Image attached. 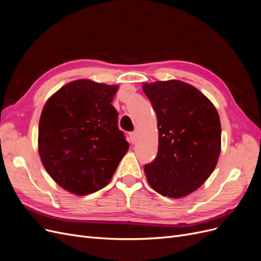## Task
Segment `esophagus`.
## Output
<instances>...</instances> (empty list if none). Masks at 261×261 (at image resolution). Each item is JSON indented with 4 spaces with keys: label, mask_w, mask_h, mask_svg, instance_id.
<instances>
[{
    "label": "esophagus",
    "mask_w": 261,
    "mask_h": 261,
    "mask_svg": "<svg viewBox=\"0 0 261 261\" xmlns=\"http://www.w3.org/2000/svg\"><path fill=\"white\" fill-rule=\"evenodd\" d=\"M130 140H131L132 144H134V143L137 142V140H138V132L137 131H133L130 133Z\"/></svg>",
    "instance_id": "34e87169"
}]
</instances>
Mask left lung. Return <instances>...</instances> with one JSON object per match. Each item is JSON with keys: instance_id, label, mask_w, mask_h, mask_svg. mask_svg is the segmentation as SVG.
Masks as SVG:
<instances>
[{"instance_id": "left-lung-1", "label": "left lung", "mask_w": 261, "mask_h": 261, "mask_svg": "<svg viewBox=\"0 0 261 261\" xmlns=\"http://www.w3.org/2000/svg\"><path fill=\"white\" fill-rule=\"evenodd\" d=\"M143 91L157 116L158 152L144 166L149 186L179 198L197 190L212 174L221 150V124L213 103L179 80L145 83Z\"/></svg>"}]
</instances>
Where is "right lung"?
<instances>
[{"label":"right lung","instance_id":"add662e5","mask_svg":"<svg viewBox=\"0 0 261 261\" xmlns=\"http://www.w3.org/2000/svg\"><path fill=\"white\" fill-rule=\"evenodd\" d=\"M117 90L91 80L72 81L49 97L42 111V164L58 186L75 195L106 187L129 148L112 105Z\"/></svg>","mask_w":261,"mask_h":261}]
</instances>
